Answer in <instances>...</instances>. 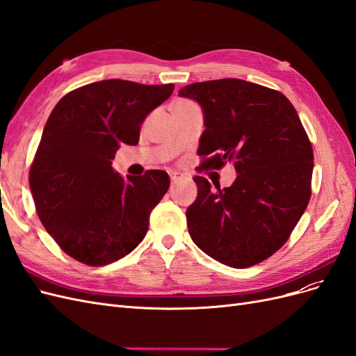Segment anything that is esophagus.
I'll return each mask as SVG.
<instances>
[{
    "label": "esophagus",
    "instance_id": "esophagus-1",
    "mask_svg": "<svg viewBox=\"0 0 356 356\" xmlns=\"http://www.w3.org/2000/svg\"><path fill=\"white\" fill-rule=\"evenodd\" d=\"M169 178H170L172 184H177L178 181L182 179V175L179 174V172H169Z\"/></svg>",
    "mask_w": 356,
    "mask_h": 356
}]
</instances>
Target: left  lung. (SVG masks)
Returning <instances> with one entry per match:
<instances>
[{"label": "left lung", "mask_w": 356, "mask_h": 356, "mask_svg": "<svg viewBox=\"0 0 356 356\" xmlns=\"http://www.w3.org/2000/svg\"><path fill=\"white\" fill-rule=\"evenodd\" d=\"M179 95L203 108L200 169L232 163L238 172L230 187L217 190L193 178L191 239L225 266L261 263L284 246L310 200L314 149L300 117L281 92L238 79L193 83Z\"/></svg>", "instance_id": "obj_1"}]
</instances>
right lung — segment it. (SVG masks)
<instances>
[{"label":"right lung","instance_id":"1","mask_svg":"<svg viewBox=\"0 0 356 356\" xmlns=\"http://www.w3.org/2000/svg\"><path fill=\"white\" fill-rule=\"evenodd\" d=\"M174 89L102 80L67 93L53 108L29 169V187L40 221L74 260L105 266L143 242L169 177L152 169L123 178L111 160L122 144H138L144 118Z\"/></svg>","mask_w":356,"mask_h":356}]
</instances>
